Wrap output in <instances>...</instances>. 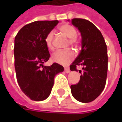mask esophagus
Listing matches in <instances>:
<instances>
[{
	"label": "esophagus",
	"instance_id": "obj_1",
	"mask_svg": "<svg viewBox=\"0 0 122 122\" xmlns=\"http://www.w3.org/2000/svg\"><path fill=\"white\" fill-rule=\"evenodd\" d=\"M64 71H65V72H66V73H69L71 72V71H70V69H69L68 68H64Z\"/></svg>",
	"mask_w": 122,
	"mask_h": 122
}]
</instances>
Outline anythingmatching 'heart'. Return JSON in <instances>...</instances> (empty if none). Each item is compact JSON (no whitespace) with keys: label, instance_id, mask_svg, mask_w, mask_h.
Segmentation results:
<instances>
[{"label":"heart","instance_id":"obj_1","mask_svg":"<svg viewBox=\"0 0 122 122\" xmlns=\"http://www.w3.org/2000/svg\"><path fill=\"white\" fill-rule=\"evenodd\" d=\"M59 30L69 38V44L71 45H76L78 43V39L76 38L77 32L76 30L70 25H63L59 27ZM54 32L50 31L47 33L45 37V44L49 49H53V39H54ZM74 58L73 52L70 49L66 50H59L55 51L51 56V60L59 63L61 65H67Z\"/></svg>","mask_w":122,"mask_h":122}]
</instances>
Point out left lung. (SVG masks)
<instances>
[{
    "label": "left lung",
    "mask_w": 122,
    "mask_h": 122,
    "mask_svg": "<svg viewBox=\"0 0 122 122\" xmlns=\"http://www.w3.org/2000/svg\"><path fill=\"white\" fill-rule=\"evenodd\" d=\"M71 23L81 34L82 49L70 66V69L77 71V66H82L83 70L79 82L71 85V93L78 101L87 103L101 94L106 84L108 64L107 45L100 31L91 22L74 18Z\"/></svg>",
    "instance_id": "1"
}]
</instances>
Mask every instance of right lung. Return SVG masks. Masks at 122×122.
I'll list each match as a JSON object with an SVG mask.
<instances>
[{"label": "right lung", "mask_w": 122, "mask_h": 122, "mask_svg": "<svg viewBox=\"0 0 122 122\" xmlns=\"http://www.w3.org/2000/svg\"><path fill=\"white\" fill-rule=\"evenodd\" d=\"M58 23V20L31 22L25 25L15 38L17 81L22 91L32 100L46 99L51 92L55 76L63 71V67L57 63L50 66L43 65L50 57L45 37Z\"/></svg>", "instance_id": "right-lung-1"}]
</instances>
